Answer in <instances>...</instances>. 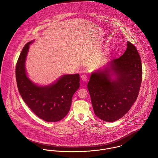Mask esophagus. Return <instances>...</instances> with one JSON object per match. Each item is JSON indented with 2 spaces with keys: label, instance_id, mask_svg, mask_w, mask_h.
I'll return each instance as SVG.
<instances>
[{
  "label": "esophagus",
  "instance_id": "1",
  "mask_svg": "<svg viewBox=\"0 0 158 158\" xmlns=\"http://www.w3.org/2000/svg\"><path fill=\"white\" fill-rule=\"evenodd\" d=\"M81 79H82V81H83L84 82H86V81H87V79H88L86 75L82 74V75L81 76Z\"/></svg>",
  "mask_w": 158,
  "mask_h": 158
}]
</instances>
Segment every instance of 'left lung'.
<instances>
[{
  "mask_svg": "<svg viewBox=\"0 0 158 158\" xmlns=\"http://www.w3.org/2000/svg\"><path fill=\"white\" fill-rule=\"evenodd\" d=\"M141 81L140 56L135 47L127 41L122 56L91 73L88 89L95 114L106 122L121 119L136 101Z\"/></svg>",
  "mask_w": 158,
  "mask_h": 158,
  "instance_id": "left-lung-1",
  "label": "left lung"
}]
</instances>
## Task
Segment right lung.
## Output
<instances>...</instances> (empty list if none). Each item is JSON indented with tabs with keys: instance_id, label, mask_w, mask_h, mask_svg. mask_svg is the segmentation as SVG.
Returning <instances> with one entry per match:
<instances>
[{
	"instance_id": "1",
	"label": "right lung",
	"mask_w": 158,
	"mask_h": 158,
	"mask_svg": "<svg viewBox=\"0 0 158 158\" xmlns=\"http://www.w3.org/2000/svg\"><path fill=\"white\" fill-rule=\"evenodd\" d=\"M33 42H29L23 48L16 65L19 93L39 118L51 122L60 121L69 113L73 95L79 88V74H63L45 86L35 84L28 78L25 66L30 45Z\"/></svg>"
}]
</instances>
